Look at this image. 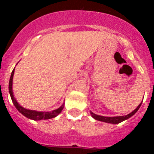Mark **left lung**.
I'll return each mask as SVG.
<instances>
[{"label": "left lung", "instance_id": "obj_1", "mask_svg": "<svg viewBox=\"0 0 154 154\" xmlns=\"http://www.w3.org/2000/svg\"><path fill=\"white\" fill-rule=\"evenodd\" d=\"M141 104H142V103H141L138 106L137 108H136V109L134 110V111H133L131 113H130V114L127 115V116H116V117H104V116H98V115L94 114V113L91 112H91V116H92V117L94 118V119H96V120L100 121V122H106V123L115 124V125H116V124L121 123V122H122L123 121L127 120V119H128L129 118H130L131 116H133V115H134L135 113H136V112L139 110V109L140 108Z\"/></svg>", "mask_w": 154, "mask_h": 154}]
</instances>
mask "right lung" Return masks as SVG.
Instances as JSON below:
<instances>
[{"label":"right lung","instance_id":"obj_1","mask_svg":"<svg viewBox=\"0 0 154 154\" xmlns=\"http://www.w3.org/2000/svg\"><path fill=\"white\" fill-rule=\"evenodd\" d=\"M14 71H15V68L12 70V74H11L10 83H9V91H10V97L12 102H13V104L15 105V108H16L21 114L24 115V116H26V117L28 118V119H32V120L35 121H38L42 120V119L45 120V119H53V118L56 117V116H58V115L61 112L63 107H64V104L62 105V106H60V108L57 109H55L54 110V111L51 112H37L34 111V110L27 109H24L21 106H20L18 103V102L16 101V100L15 99V97H14L13 94H12V78H13Z\"/></svg>","mask_w":154,"mask_h":154}]
</instances>
